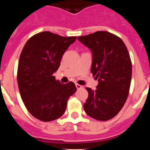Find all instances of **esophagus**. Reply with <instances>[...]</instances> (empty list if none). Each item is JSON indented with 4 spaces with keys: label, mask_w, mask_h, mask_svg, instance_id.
I'll return each instance as SVG.
<instances>
[{
    "label": "esophagus",
    "mask_w": 150,
    "mask_h": 150,
    "mask_svg": "<svg viewBox=\"0 0 150 150\" xmlns=\"http://www.w3.org/2000/svg\"><path fill=\"white\" fill-rule=\"evenodd\" d=\"M76 88H77V89H80V88H83V86H81V85H79V84H78V83H76Z\"/></svg>",
    "instance_id": "1"
}]
</instances>
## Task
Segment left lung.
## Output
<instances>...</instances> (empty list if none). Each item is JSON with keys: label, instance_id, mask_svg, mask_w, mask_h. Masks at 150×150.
<instances>
[{"label": "left lung", "instance_id": "8db88e82", "mask_svg": "<svg viewBox=\"0 0 150 150\" xmlns=\"http://www.w3.org/2000/svg\"><path fill=\"white\" fill-rule=\"evenodd\" d=\"M77 39L91 50V72L98 79L96 90L86 88L88 96L83 108L90 117L107 121L120 112L128 98L132 74L129 53L121 38L107 31Z\"/></svg>", "mask_w": 150, "mask_h": 150}]
</instances>
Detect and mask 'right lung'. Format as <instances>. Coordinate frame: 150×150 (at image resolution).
<instances>
[{"label":"right lung","instance_id":"add662e5","mask_svg":"<svg viewBox=\"0 0 150 150\" xmlns=\"http://www.w3.org/2000/svg\"><path fill=\"white\" fill-rule=\"evenodd\" d=\"M76 39L43 31L32 36L22 49L17 71L18 89L28 112L40 121L60 118L68 98L76 92L73 82L62 84L53 76L62 55Z\"/></svg>","mask_w":150,"mask_h":150}]
</instances>
